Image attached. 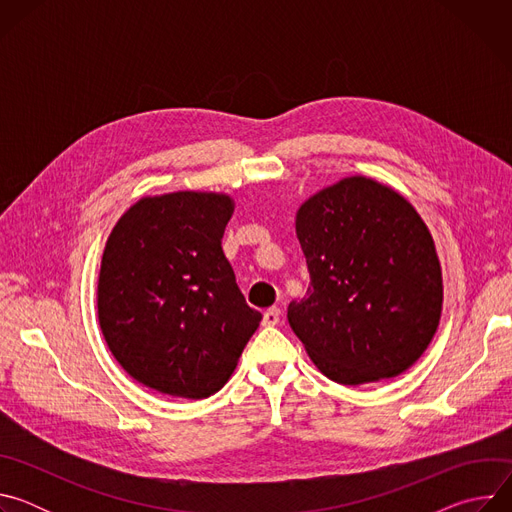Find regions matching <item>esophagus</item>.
<instances>
[{
  "mask_svg": "<svg viewBox=\"0 0 512 512\" xmlns=\"http://www.w3.org/2000/svg\"><path fill=\"white\" fill-rule=\"evenodd\" d=\"M279 318H281L279 308H269V310L263 314V326H275V324H279Z\"/></svg>",
  "mask_w": 512,
  "mask_h": 512,
  "instance_id": "obj_1",
  "label": "esophagus"
}]
</instances>
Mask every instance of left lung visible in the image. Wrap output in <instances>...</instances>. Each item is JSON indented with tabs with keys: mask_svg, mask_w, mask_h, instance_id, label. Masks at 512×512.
<instances>
[{
	"mask_svg": "<svg viewBox=\"0 0 512 512\" xmlns=\"http://www.w3.org/2000/svg\"><path fill=\"white\" fill-rule=\"evenodd\" d=\"M296 233L310 287L287 320L316 367L340 385L407 371L444 302L440 259L411 202L371 178H344L300 206Z\"/></svg>",
	"mask_w": 512,
	"mask_h": 512,
	"instance_id": "1",
	"label": "left lung"
}]
</instances>
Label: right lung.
<instances>
[{"label":"right lung","mask_w":512,"mask_h":512,"mask_svg":"<svg viewBox=\"0 0 512 512\" xmlns=\"http://www.w3.org/2000/svg\"><path fill=\"white\" fill-rule=\"evenodd\" d=\"M231 214L227 194L184 190L141 198L113 227L99 273V324L137 383L204 399L231 379L261 322L221 247Z\"/></svg>","instance_id":"right-lung-1"}]
</instances>
